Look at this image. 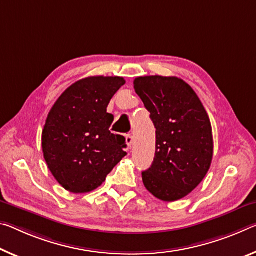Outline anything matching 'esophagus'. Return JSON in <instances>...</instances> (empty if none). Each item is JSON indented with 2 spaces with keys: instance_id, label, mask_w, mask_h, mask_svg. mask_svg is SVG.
<instances>
[{
  "instance_id": "34e87169",
  "label": "esophagus",
  "mask_w": 256,
  "mask_h": 256,
  "mask_svg": "<svg viewBox=\"0 0 256 256\" xmlns=\"http://www.w3.org/2000/svg\"><path fill=\"white\" fill-rule=\"evenodd\" d=\"M125 140H126V144H128V148H132V146H133V136H131V134H128L126 136H125Z\"/></svg>"
}]
</instances>
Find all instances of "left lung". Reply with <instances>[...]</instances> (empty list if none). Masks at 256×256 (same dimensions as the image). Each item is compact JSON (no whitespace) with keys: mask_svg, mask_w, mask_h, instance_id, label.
Segmentation results:
<instances>
[{"mask_svg":"<svg viewBox=\"0 0 256 256\" xmlns=\"http://www.w3.org/2000/svg\"><path fill=\"white\" fill-rule=\"evenodd\" d=\"M133 84L156 128L155 158L142 172L144 184L158 200H181L200 184L212 163L210 117L181 78L144 76Z\"/></svg>","mask_w":256,"mask_h":256,"instance_id":"8db88e82","label":"left lung"}]
</instances>
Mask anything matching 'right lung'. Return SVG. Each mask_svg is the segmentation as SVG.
<instances>
[{"mask_svg": "<svg viewBox=\"0 0 256 256\" xmlns=\"http://www.w3.org/2000/svg\"><path fill=\"white\" fill-rule=\"evenodd\" d=\"M125 84L123 77L91 76L77 80L56 101L42 132L44 160L56 180L74 194L102 184L126 156L125 138L114 134L107 107Z\"/></svg>", "mask_w": 256, "mask_h": 256, "instance_id": "add662e5", "label": "right lung"}]
</instances>
